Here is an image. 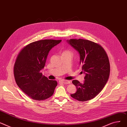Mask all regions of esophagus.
<instances>
[{
    "mask_svg": "<svg viewBox=\"0 0 127 127\" xmlns=\"http://www.w3.org/2000/svg\"><path fill=\"white\" fill-rule=\"evenodd\" d=\"M63 83L64 84H69L71 83V81L70 80H62V81Z\"/></svg>",
    "mask_w": 127,
    "mask_h": 127,
    "instance_id": "34e87169",
    "label": "esophagus"
}]
</instances>
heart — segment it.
I'll return each instance as SVG.
<instances>
[{
  "mask_svg": "<svg viewBox=\"0 0 127 127\" xmlns=\"http://www.w3.org/2000/svg\"><path fill=\"white\" fill-rule=\"evenodd\" d=\"M66 53H71V52H70V51H64L63 52V54H66Z\"/></svg>",
  "mask_w": 127,
  "mask_h": 127,
  "instance_id": "b5f03b06",
  "label": "heart"
}]
</instances>
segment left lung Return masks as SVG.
<instances>
[{
    "mask_svg": "<svg viewBox=\"0 0 127 127\" xmlns=\"http://www.w3.org/2000/svg\"><path fill=\"white\" fill-rule=\"evenodd\" d=\"M67 41L79 53L80 64L86 74L83 84L77 80L72 81L77 91L71 96L78 101L90 100L101 91L109 79L110 66L108 55L100 44L92 41L71 39Z\"/></svg>",
    "mask_w": 127,
    "mask_h": 127,
    "instance_id": "1",
    "label": "left lung"
}]
</instances>
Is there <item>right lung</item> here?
<instances>
[{
  "label": "right lung",
  "instance_id": "right-lung-1",
  "mask_svg": "<svg viewBox=\"0 0 127 127\" xmlns=\"http://www.w3.org/2000/svg\"><path fill=\"white\" fill-rule=\"evenodd\" d=\"M62 40L44 39L28 44L18 54L14 66L15 81L21 90L31 98L45 100L53 94L56 80L42 75L49 51Z\"/></svg>",
  "mask_w": 127,
  "mask_h": 127
}]
</instances>
